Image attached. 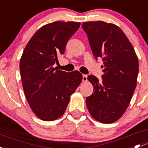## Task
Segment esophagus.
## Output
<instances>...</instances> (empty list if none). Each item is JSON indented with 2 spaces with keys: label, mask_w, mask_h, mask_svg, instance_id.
Segmentation results:
<instances>
[{
  "label": "esophagus",
  "mask_w": 148,
  "mask_h": 148,
  "mask_svg": "<svg viewBox=\"0 0 148 148\" xmlns=\"http://www.w3.org/2000/svg\"><path fill=\"white\" fill-rule=\"evenodd\" d=\"M82 80H83V82H86V81H87V75H86V74H83V77H82Z\"/></svg>",
  "instance_id": "1"
}]
</instances>
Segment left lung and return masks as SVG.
Returning <instances> with one entry per match:
<instances>
[{
  "label": "left lung",
  "mask_w": 148,
  "mask_h": 148,
  "mask_svg": "<svg viewBox=\"0 0 148 148\" xmlns=\"http://www.w3.org/2000/svg\"><path fill=\"white\" fill-rule=\"evenodd\" d=\"M96 60L101 58L102 81L94 75L87 79L94 92L86 99L88 111L103 123L119 120L127 109L136 89L139 64L126 35L117 25L103 21L82 23Z\"/></svg>",
  "instance_id": "1"
}]
</instances>
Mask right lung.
<instances>
[{
  "label": "right lung",
  "mask_w": 148,
  "mask_h": 148,
  "mask_svg": "<svg viewBox=\"0 0 148 148\" xmlns=\"http://www.w3.org/2000/svg\"><path fill=\"white\" fill-rule=\"evenodd\" d=\"M79 26V23L61 21L42 26L23 51L20 62L23 90L32 111L43 121L61 117L82 81L78 71L68 73L53 66Z\"/></svg>",
  "instance_id": "1"
}]
</instances>
